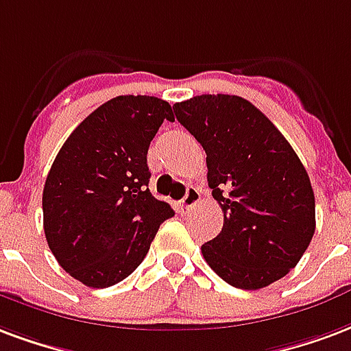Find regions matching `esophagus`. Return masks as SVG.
Returning a JSON list of instances; mask_svg holds the SVG:
<instances>
[{"label": "esophagus", "mask_w": 351, "mask_h": 351, "mask_svg": "<svg viewBox=\"0 0 351 351\" xmlns=\"http://www.w3.org/2000/svg\"><path fill=\"white\" fill-rule=\"evenodd\" d=\"M199 201H201V193H199V189L188 188V191H186V195H184V199L180 201V204H182V210L188 212V210L193 208Z\"/></svg>", "instance_id": "1"}]
</instances>
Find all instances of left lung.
I'll return each mask as SVG.
<instances>
[{
  "label": "left lung",
  "mask_w": 351,
  "mask_h": 351,
  "mask_svg": "<svg viewBox=\"0 0 351 351\" xmlns=\"http://www.w3.org/2000/svg\"><path fill=\"white\" fill-rule=\"evenodd\" d=\"M173 110L206 152L208 186L223 210L221 232L201 247L204 261L236 288L279 281L316 228L313 186L298 154L241 96H193Z\"/></svg>",
  "instance_id": "obj_1"
}]
</instances>
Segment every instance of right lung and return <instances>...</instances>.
Returning <instances> with one entry per match:
<instances>
[{
  "label": "right lung",
  "mask_w": 351,
  "mask_h": 351,
  "mask_svg": "<svg viewBox=\"0 0 351 351\" xmlns=\"http://www.w3.org/2000/svg\"><path fill=\"white\" fill-rule=\"evenodd\" d=\"M163 121L175 117L162 98H111L70 134L51 163L44 234L61 268L85 287L126 279L175 215L149 189L147 152Z\"/></svg>",
  "instance_id": "add662e5"
}]
</instances>
